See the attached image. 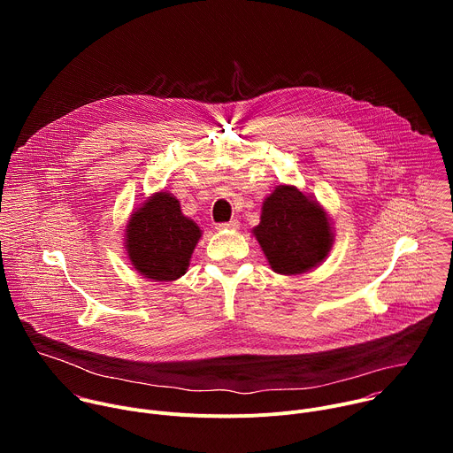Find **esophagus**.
<instances>
[{
    "instance_id": "34e87169",
    "label": "esophagus",
    "mask_w": 453,
    "mask_h": 453,
    "mask_svg": "<svg viewBox=\"0 0 453 453\" xmlns=\"http://www.w3.org/2000/svg\"><path fill=\"white\" fill-rule=\"evenodd\" d=\"M240 227V222L238 220H229V222H222V224H217V227L215 229H219V231H236Z\"/></svg>"
}]
</instances>
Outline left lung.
Returning <instances> with one entry per match:
<instances>
[{
	"label": "left lung",
	"instance_id": "obj_1",
	"mask_svg": "<svg viewBox=\"0 0 453 453\" xmlns=\"http://www.w3.org/2000/svg\"><path fill=\"white\" fill-rule=\"evenodd\" d=\"M269 265L278 274L296 276L328 256L334 236L325 213L294 186H278L264 201L262 220L252 229Z\"/></svg>",
	"mask_w": 453,
	"mask_h": 453
}]
</instances>
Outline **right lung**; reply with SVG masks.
Returning a JSON list of instances; mask_svg holds the SVG:
<instances>
[{
  "instance_id": "add662e5",
  "label": "right lung",
  "mask_w": 453,
  "mask_h": 453,
  "mask_svg": "<svg viewBox=\"0 0 453 453\" xmlns=\"http://www.w3.org/2000/svg\"><path fill=\"white\" fill-rule=\"evenodd\" d=\"M199 226L180 213L170 193L152 196L127 226V252L136 271L156 281H173L186 274Z\"/></svg>"
}]
</instances>
